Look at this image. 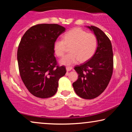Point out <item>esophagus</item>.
Masks as SVG:
<instances>
[{"label": "esophagus", "instance_id": "obj_1", "mask_svg": "<svg viewBox=\"0 0 132 132\" xmlns=\"http://www.w3.org/2000/svg\"><path fill=\"white\" fill-rule=\"evenodd\" d=\"M73 69V68L71 67H66V70H67V71H71V70Z\"/></svg>", "mask_w": 132, "mask_h": 132}]
</instances>
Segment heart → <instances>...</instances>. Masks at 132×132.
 I'll return each instance as SVG.
<instances>
[{
  "instance_id": "b5f03b06",
  "label": "heart",
  "mask_w": 132,
  "mask_h": 132,
  "mask_svg": "<svg viewBox=\"0 0 132 132\" xmlns=\"http://www.w3.org/2000/svg\"><path fill=\"white\" fill-rule=\"evenodd\" d=\"M67 46H70V53L64 56L59 62L62 65L70 66L79 61L84 62L91 59L97 50L98 39L94 34L76 28L67 32L63 35V39L55 41L54 53L57 56H62Z\"/></svg>"
}]
</instances>
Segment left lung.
<instances>
[{"label": "left lung", "mask_w": 132, "mask_h": 132, "mask_svg": "<svg viewBox=\"0 0 132 132\" xmlns=\"http://www.w3.org/2000/svg\"><path fill=\"white\" fill-rule=\"evenodd\" d=\"M87 28L97 37L98 46L91 59L75 67L78 79L73 86L81 98L93 99L105 90L111 80L113 67V51L111 41L102 30L93 26Z\"/></svg>", "instance_id": "left-lung-1"}]
</instances>
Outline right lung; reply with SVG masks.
<instances>
[{
    "label": "right lung",
    "mask_w": 132,
    "mask_h": 132,
    "mask_svg": "<svg viewBox=\"0 0 132 132\" xmlns=\"http://www.w3.org/2000/svg\"><path fill=\"white\" fill-rule=\"evenodd\" d=\"M65 30L57 24H39L25 32L17 50L21 80L28 91L41 98L57 92L58 81L66 73L65 66H57L53 43Z\"/></svg>",
    "instance_id": "add662e5"
}]
</instances>
